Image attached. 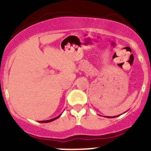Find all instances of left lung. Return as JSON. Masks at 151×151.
<instances>
[{
    "label": "left lung",
    "mask_w": 151,
    "mask_h": 151,
    "mask_svg": "<svg viewBox=\"0 0 151 151\" xmlns=\"http://www.w3.org/2000/svg\"><path fill=\"white\" fill-rule=\"evenodd\" d=\"M109 118H113V117H110V116H109Z\"/></svg>",
    "instance_id": "1"
}]
</instances>
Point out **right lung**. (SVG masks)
Returning <instances> with one entry per match:
<instances>
[{"mask_svg": "<svg viewBox=\"0 0 151 151\" xmlns=\"http://www.w3.org/2000/svg\"><path fill=\"white\" fill-rule=\"evenodd\" d=\"M59 116H58V117H55V118H54V119H51V120H47V121H41V123H47V122H52V121H54V120H55V119H58V118H59Z\"/></svg>", "mask_w": 151, "mask_h": 151, "instance_id": "1", "label": "right lung"}]
</instances>
